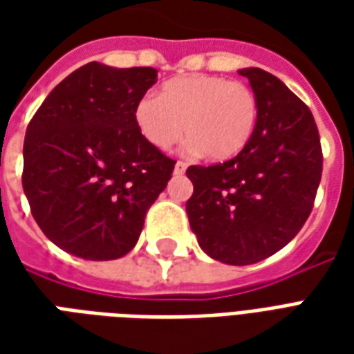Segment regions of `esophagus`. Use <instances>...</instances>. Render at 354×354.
I'll return each instance as SVG.
<instances>
[{
	"mask_svg": "<svg viewBox=\"0 0 354 354\" xmlns=\"http://www.w3.org/2000/svg\"><path fill=\"white\" fill-rule=\"evenodd\" d=\"M185 169H187V165H185L184 161H178L176 165H174V174H184Z\"/></svg>",
	"mask_w": 354,
	"mask_h": 354,
	"instance_id": "esophagus-1",
	"label": "esophagus"
}]
</instances>
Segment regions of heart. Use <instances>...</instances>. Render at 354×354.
<instances>
[{
	"instance_id": "heart-1",
	"label": "heart",
	"mask_w": 354,
	"mask_h": 354,
	"mask_svg": "<svg viewBox=\"0 0 354 354\" xmlns=\"http://www.w3.org/2000/svg\"><path fill=\"white\" fill-rule=\"evenodd\" d=\"M134 123L149 146L167 151L187 136V151L222 162L245 149L258 123L252 88L227 77L189 73L172 77L155 96L140 98Z\"/></svg>"
}]
</instances>
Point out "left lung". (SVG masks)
Segmentation results:
<instances>
[{"instance_id": "obj_1", "label": "left lung", "mask_w": 354, "mask_h": 354, "mask_svg": "<svg viewBox=\"0 0 354 354\" xmlns=\"http://www.w3.org/2000/svg\"><path fill=\"white\" fill-rule=\"evenodd\" d=\"M239 73L258 98L250 144L230 161L185 170L193 195L189 225L205 252L248 266L279 252L311 214L322 176L320 136L311 109L260 68Z\"/></svg>"}]
</instances>
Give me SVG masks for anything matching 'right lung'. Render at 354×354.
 <instances>
[{
  "instance_id": "right-lung-1",
  "label": "right lung",
  "mask_w": 354,
  "mask_h": 354,
  "mask_svg": "<svg viewBox=\"0 0 354 354\" xmlns=\"http://www.w3.org/2000/svg\"><path fill=\"white\" fill-rule=\"evenodd\" d=\"M155 68L88 62L50 91L24 138L22 187L32 216L64 252L115 260L138 241L176 161L149 146L134 108Z\"/></svg>"
}]
</instances>
